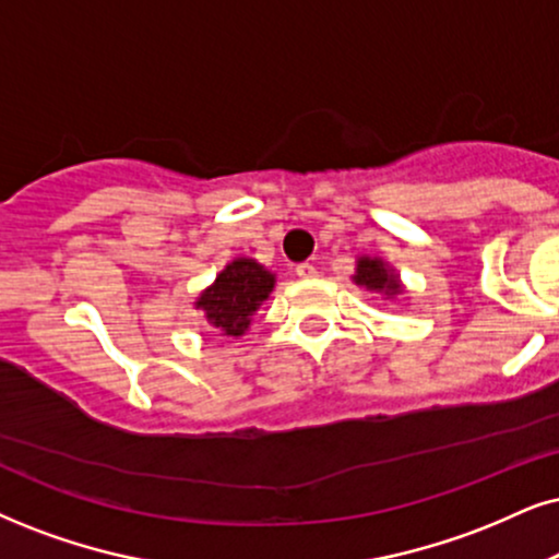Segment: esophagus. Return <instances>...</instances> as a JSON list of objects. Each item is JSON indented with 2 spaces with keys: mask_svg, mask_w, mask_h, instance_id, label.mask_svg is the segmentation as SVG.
Instances as JSON below:
<instances>
[{
  "mask_svg": "<svg viewBox=\"0 0 559 559\" xmlns=\"http://www.w3.org/2000/svg\"><path fill=\"white\" fill-rule=\"evenodd\" d=\"M295 272H298L300 280H311V277H316V274H319V272H316V266L311 264V261H302V264L295 266Z\"/></svg>",
  "mask_w": 559,
  "mask_h": 559,
  "instance_id": "esophagus-1",
  "label": "esophagus"
}]
</instances>
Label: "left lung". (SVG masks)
Wrapping results in <instances>:
<instances>
[{
    "instance_id": "left-lung-1",
    "label": "left lung",
    "mask_w": 559,
    "mask_h": 559,
    "mask_svg": "<svg viewBox=\"0 0 559 559\" xmlns=\"http://www.w3.org/2000/svg\"><path fill=\"white\" fill-rule=\"evenodd\" d=\"M357 285L370 287V290H385V295H396L402 293L399 287V280L394 274L385 269V264L381 259H360L357 261V274H355Z\"/></svg>"
}]
</instances>
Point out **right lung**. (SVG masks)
Here are the masks:
<instances>
[{
	"label": "right lung",
	"mask_w": 559,
	"mask_h": 559,
	"mask_svg": "<svg viewBox=\"0 0 559 559\" xmlns=\"http://www.w3.org/2000/svg\"><path fill=\"white\" fill-rule=\"evenodd\" d=\"M274 287V274L253 259H236L217 274L215 285L202 293L197 308H202L206 321L227 336H240L251 323V316L269 298Z\"/></svg>",
	"instance_id": "1"
}]
</instances>
